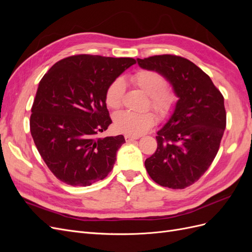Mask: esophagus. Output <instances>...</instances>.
Here are the masks:
<instances>
[{"instance_id":"esophagus-1","label":"esophagus","mask_w":252,"mask_h":252,"mask_svg":"<svg viewBox=\"0 0 252 252\" xmlns=\"http://www.w3.org/2000/svg\"><path fill=\"white\" fill-rule=\"evenodd\" d=\"M125 140H126V142H130V141H133V140H138L139 139V136H132V135H128V134H126L125 136Z\"/></svg>"}]
</instances>
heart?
I'll list each match as a JSON object with an SVG mask.
<instances>
[{
  "label": "heart",
  "mask_w": 252,
  "mask_h": 252,
  "mask_svg": "<svg viewBox=\"0 0 252 252\" xmlns=\"http://www.w3.org/2000/svg\"><path fill=\"white\" fill-rule=\"evenodd\" d=\"M135 87L148 95L147 107L155 110L159 119H167L171 116L178 103V95L172 87L166 85L162 73L152 69H139L130 78ZM125 83L121 78L109 83L105 91V103L112 110L122 107L125 95ZM157 118L151 111L132 113L123 111L113 118V126L118 132L138 136L147 132L156 124Z\"/></svg>",
  "instance_id": "b5f03b06"
}]
</instances>
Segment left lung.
<instances>
[{
	"instance_id": "8db88e82",
	"label": "left lung",
	"mask_w": 252,
	"mask_h": 252,
	"mask_svg": "<svg viewBox=\"0 0 252 252\" xmlns=\"http://www.w3.org/2000/svg\"><path fill=\"white\" fill-rule=\"evenodd\" d=\"M138 64L162 73L179 96L145 167L158 185L184 189L202 177L218 154L226 127L224 96L208 74L183 57L154 56L138 59Z\"/></svg>"
}]
</instances>
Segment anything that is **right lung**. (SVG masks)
Returning a JSON list of instances; mask_svg holds the SVG:
<instances>
[{
  "mask_svg": "<svg viewBox=\"0 0 252 252\" xmlns=\"http://www.w3.org/2000/svg\"><path fill=\"white\" fill-rule=\"evenodd\" d=\"M135 63L132 58L75 55L59 61L40 81L30 132L44 162L65 184L89 186L112 170L125 139L97 138L112 123L105 91Z\"/></svg>",
  "mask_w": 252,
  "mask_h": 252,
  "instance_id": "right-lung-1",
  "label": "right lung"
}]
</instances>
